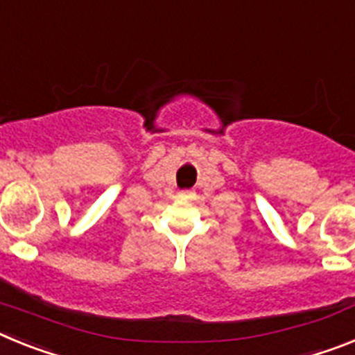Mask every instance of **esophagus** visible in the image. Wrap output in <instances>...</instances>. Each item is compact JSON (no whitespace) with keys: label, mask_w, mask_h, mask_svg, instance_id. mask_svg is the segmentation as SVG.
Here are the masks:
<instances>
[{"label":"esophagus","mask_w":355,"mask_h":355,"mask_svg":"<svg viewBox=\"0 0 355 355\" xmlns=\"http://www.w3.org/2000/svg\"><path fill=\"white\" fill-rule=\"evenodd\" d=\"M191 196H193V193H191V191H178V198L180 200H189Z\"/></svg>","instance_id":"1"}]
</instances>
